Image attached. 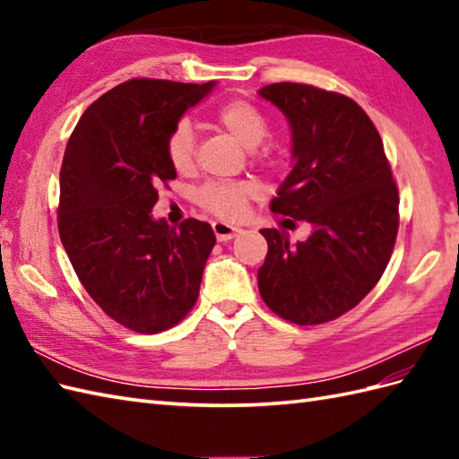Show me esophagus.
<instances>
[{
    "label": "esophagus",
    "instance_id": "34e87169",
    "mask_svg": "<svg viewBox=\"0 0 459 459\" xmlns=\"http://www.w3.org/2000/svg\"><path fill=\"white\" fill-rule=\"evenodd\" d=\"M212 230H214V235H217V238H219L221 242H229V240H232V238L237 237V232H238V229H237V227H232V224H229V222H222V221L212 222Z\"/></svg>",
    "mask_w": 459,
    "mask_h": 459
}]
</instances>
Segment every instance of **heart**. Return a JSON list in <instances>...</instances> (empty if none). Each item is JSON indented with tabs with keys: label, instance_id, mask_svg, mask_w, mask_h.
<instances>
[{
	"label": "heart",
	"instance_id": "heart-1",
	"mask_svg": "<svg viewBox=\"0 0 459 459\" xmlns=\"http://www.w3.org/2000/svg\"><path fill=\"white\" fill-rule=\"evenodd\" d=\"M217 124L227 130L240 145L252 150L268 135V120L258 106L248 100H229L217 110ZM165 153L171 168L179 173L189 171L195 163V132L187 118L173 126L165 140ZM268 158V153L260 155ZM255 185L247 181H214L197 191L201 207L224 221H237L247 211V204L255 195Z\"/></svg>",
	"mask_w": 459,
	"mask_h": 459
}]
</instances>
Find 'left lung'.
<instances>
[{
  "label": "left lung",
  "instance_id": "8db88e82",
  "mask_svg": "<svg viewBox=\"0 0 459 459\" xmlns=\"http://www.w3.org/2000/svg\"><path fill=\"white\" fill-rule=\"evenodd\" d=\"M258 94L291 128L294 168L270 209L314 227L298 245L278 229L260 230L268 242L260 296L291 324H325L353 309L383 276L398 232L396 183L375 124L349 96L298 82L268 84Z\"/></svg>",
  "mask_w": 459,
  "mask_h": 459
}]
</instances>
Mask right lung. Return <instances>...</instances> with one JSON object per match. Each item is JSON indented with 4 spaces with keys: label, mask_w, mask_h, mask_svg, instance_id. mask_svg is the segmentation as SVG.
<instances>
[{
    "label": "right lung",
    "mask_w": 459,
    "mask_h": 459,
    "mask_svg": "<svg viewBox=\"0 0 459 459\" xmlns=\"http://www.w3.org/2000/svg\"><path fill=\"white\" fill-rule=\"evenodd\" d=\"M214 84L126 81L84 110L66 143L61 242L89 296L138 333H160L189 314L217 242L209 222L169 227L152 217L158 185L178 178L168 134Z\"/></svg>",
    "instance_id": "1"
}]
</instances>
